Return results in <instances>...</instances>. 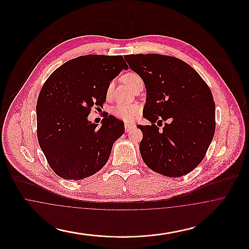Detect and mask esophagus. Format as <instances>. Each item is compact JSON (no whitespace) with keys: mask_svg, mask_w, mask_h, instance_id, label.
I'll return each mask as SVG.
<instances>
[{"mask_svg":"<svg viewBox=\"0 0 249 249\" xmlns=\"http://www.w3.org/2000/svg\"><path fill=\"white\" fill-rule=\"evenodd\" d=\"M135 128V125H132V124H129V123H125V130L126 132H129L132 129Z\"/></svg>","mask_w":249,"mask_h":249,"instance_id":"1","label":"esophagus"}]
</instances>
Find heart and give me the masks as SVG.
Instances as JSON below:
<instances>
[{
	"label": "heart",
	"instance_id": "heart-1",
	"mask_svg": "<svg viewBox=\"0 0 249 249\" xmlns=\"http://www.w3.org/2000/svg\"><path fill=\"white\" fill-rule=\"evenodd\" d=\"M122 82L125 84L130 89H132L137 84L142 81L140 75L134 71H129L124 73L121 76ZM111 90V85L107 88V94H109ZM113 114L118 119H122L124 121H132L136 119L140 114V107L135 105L132 106H117L113 109Z\"/></svg>",
	"mask_w": 249,
	"mask_h": 249
}]
</instances>
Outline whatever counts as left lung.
Returning <instances> with one entry per match:
<instances>
[{"mask_svg":"<svg viewBox=\"0 0 249 249\" xmlns=\"http://www.w3.org/2000/svg\"><path fill=\"white\" fill-rule=\"evenodd\" d=\"M146 88L140 153L156 173L179 178L199 165L215 130L213 95L201 75L181 59L160 54L124 56ZM168 120L160 131L154 124Z\"/></svg>","mask_w":249,"mask_h":249,"instance_id":"left-lung-1","label":"left lung"}]
</instances>
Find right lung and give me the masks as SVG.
<instances>
[{"instance_id":"1","label":"right lung","mask_w":249,"mask_h":249,"mask_svg":"<svg viewBox=\"0 0 249 249\" xmlns=\"http://www.w3.org/2000/svg\"><path fill=\"white\" fill-rule=\"evenodd\" d=\"M128 65L122 56L85 55L53 71L37 99V138L50 168L67 180L93 176L124 133L123 121L107 116L101 127L89 122L91 108L107 100L110 82Z\"/></svg>"}]
</instances>
